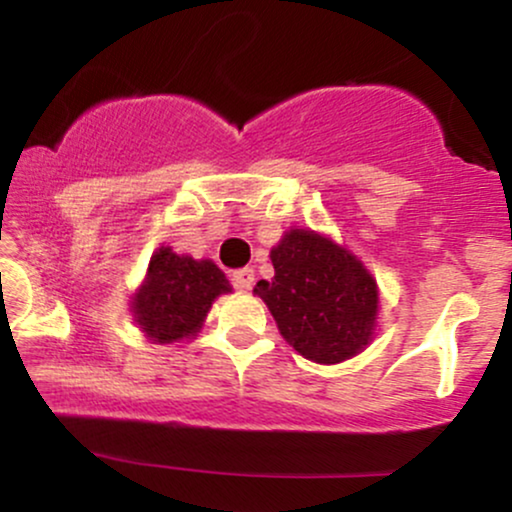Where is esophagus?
<instances>
[{
    "label": "esophagus",
    "mask_w": 512,
    "mask_h": 512,
    "mask_svg": "<svg viewBox=\"0 0 512 512\" xmlns=\"http://www.w3.org/2000/svg\"><path fill=\"white\" fill-rule=\"evenodd\" d=\"M231 281L238 291H250L252 284H255V272H252L250 267H243L238 269V272H233Z\"/></svg>",
    "instance_id": "1"
}]
</instances>
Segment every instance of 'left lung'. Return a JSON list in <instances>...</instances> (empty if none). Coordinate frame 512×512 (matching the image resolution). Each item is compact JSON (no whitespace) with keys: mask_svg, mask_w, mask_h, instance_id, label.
<instances>
[{"mask_svg":"<svg viewBox=\"0 0 512 512\" xmlns=\"http://www.w3.org/2000/svg\"><path fill=\"white\" fill-rule=\"evenodd\" d=\"M274 279L257 281L281 337L315 363H342L373 339L378 284L349 250L305 228L272 248Z\"/></svg>","mask_w":512,"mask_h":512,"instance_id":"left-lung-1","label":"left lung"}]
</instances>
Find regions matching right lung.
Wrapping results in <instances>:
<instances>
[{
	"label": "right lung",
	"mask_w": 512,
	"mask_h": 512,
	"mask_svg": "<svg viewBox=\"0 0 512 512\" xmlns=\"http://www.w3.org/2000/svg\"><path fill=\"white\" fill-rule=\"evenodd\" d=\"M231 291L226 274L211 260L158 248L144 284L134 293L132 313L151 342L173 344L197 337L214 298Z\"/></svg>",
	"instance_id": "1"
}]
</instances>
